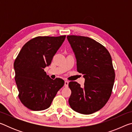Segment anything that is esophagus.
<instances>
[{"label":"esophagus","instance_id":"34e87169","mask_svg":"<svg viewBox=\"0 0 132 132\" xmlns=\"http://www.w3.org/2000/svg\"><path fill=\"white\" fill-rule=\"evenodd\" d=\"M68 85H69V81H64V86H65V87H68Z\"/></svg>","mask_w":132,"mask_h":132}]
</instances>
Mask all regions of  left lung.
<instances>
[{
    "label": "left lung",
    "instance_id": "left-lung-1",
    "mask_svg": "<svg viewBox=\"0 0 132 132\" xmlns=\"http://www.w3.org/2000/svg\"><path fill=\"white\" fill-rule=\"evenodd\" d=\"M67 39L76 59L77 70L85 79L83 87L76 81L69 83V103L78 113L91 114L101 109L111 95L115 76L112 58L103 45L90 38L68 35Z\"/></svg>",
    "mask_w": 132,
    "mask_h": 132
}]
</instances>
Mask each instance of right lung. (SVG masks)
Instances as JSON below:
<instances>
[{
    "label": "right lung",
    "mask_w": 132,
    "mask_h": 132,
    "mask_svg": "<svg viewBox=\"0 0 132 132\" xmlns=\"http://www.w3.org/2000/svg\"><path fill=\"white\" fill-rule=\"evenodd\" d=\"M66 35L38 37L24 45L14 63L15 81L21 103L32 111H42L51 106L64 81L53 80L44 69L51 63Z\"/></svg>",
    "instance_id": "1"
}]
</instances>
